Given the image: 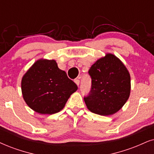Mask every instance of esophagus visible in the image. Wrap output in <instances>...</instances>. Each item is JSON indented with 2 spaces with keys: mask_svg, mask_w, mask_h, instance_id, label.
I'll return each mask as SVG.
<instances>
[{
  "mask_svg": "<svg viewBox=\"0 0 154 154\" xmlns=\"http://www.w3.org/2000/svg\"><path fill=\"white\" fill-rule=\"evenodd\" d=\"M74 82H75L76 83V85H77V86H79V78L75 79V80H74Z\"/></svg>",
  "mask_w": 154,
  "mask_h": 154,
  "instance_id": "esophagus-1",
  "label": "esophagus"
}]
</instances>
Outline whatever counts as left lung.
<instances>
[{"instance_id": "1", "label": "left lung", "mask_w": 154, "mask_h": 154, "mask_svg": "<svg viewBox=\"0 0 154 154\" xmlns=\"http://www.w3.org/2000/svg\"><path fill=\"white\" fill-rule=\"evenodd\" d=\"M89 74L91 88L85 102L94 114L109 116L122 108L131 91V77L127 68L116 56L106 53L91 66Z\"/></svg>"}]
</instances>
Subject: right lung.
<instances>
[{"instance_id": "right-lung-1", "label": "right lung", "mask_w": 154, "mask_h": 154, "mask_svg": "<svg viewBox=\"0 0 154 154\" xmlns=\"http://www.w3.org/2000/svg\"><path fill=\"white\" fill-rule=\"evenodd\" d=\"M21 90L30 109L41 114H53L65 107L77 86L59 69L55 60L42 58L23 75Z\"/></svg>"}]
</instances>
